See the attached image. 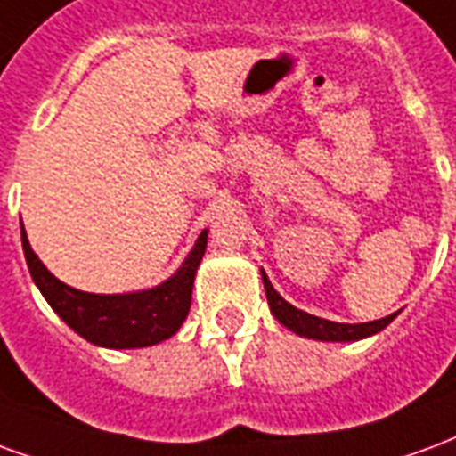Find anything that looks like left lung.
I'll return each mask as SVG.
<instances>
[{"instance_id":"1","label":"left lung","mask_w":456,"mask_h":456,"mask_svg":"<svg viewBox=\"0 0 456 456\" xmlns=\"http://www.w3.org/2000/svg\"><path fill=\"white\" fill-rule=\"evenodd\" d=\"M262 284H265V291H267V304L272 308V314L277 318L279 323L294 330L301 338H311V340H323V342H354L362 340V338H369V335L384 330L396 314L387 315V318H379V321H369V323H335V321H325V318H318V315H311L291 305L289 301L279 297L277 289L272 287V281L265 274L262 269Z\"/></svg>"}]
</instances>
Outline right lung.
<instances>
[{
	"instance_id": "obj_1",
	"label": "right lung",
	"mask_w": 456,
	"mask_h": 456,
	"mask_svg": "<svg viewBox=\"0 0 456 456\" xmlns=\"http://www.w3.org/2000/svg\"><path fill=\"white\" fill-rule=\"evenodd\" d=\"M206 240L208 231H201L182 267L158 287L133 294H87L53 277L48 267L38 260V255L31 250V242L21 224L26 265L36 287L41 289L43 298L75 333L92 345L109 350L151 347L177 333L187 321L196 269L204 257Z\"/></svg>"
}]
</instances>
